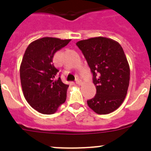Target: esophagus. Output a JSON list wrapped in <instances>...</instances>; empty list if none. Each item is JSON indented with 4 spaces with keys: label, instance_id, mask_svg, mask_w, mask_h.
<instances>
[{
    "label": "esophagus",
    "instance_id": "esophagus-1",
    "mask_svg": "<svg viewBox=\"0 0 151 151\" xmlns=\"http://www.w3.org/2000/svg\"><path fill=\"white\" fill-rule=\"evenodd\" d=\"M76 83L77 84V85H81V83H82V81H81V79L78 78H77L76 79Z\"/></svg>",
    "mask_w": 151,
    "mask_h": 151
}]
</instances>
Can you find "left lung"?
Here are the masks:
<instances>
[{
	"mask_svg": "<svg viewBox=\"0 0 151 151\" xmlns=\"http://www.w3.org/2000/svg\"><path fill=\"white\" fill-rule=\"evenodd\" d=\"M93 76L96 94L87 101L97 114H108L119 107L127 94L130 69L121 45L110 38L97 37L78 41Z\"/></svg>",
	"mask_w": 151,
	"mask_h": 151,
	"instance_id": "8db88e82",
	"label": "left lung"
}]
</instances>
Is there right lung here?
<instances>
[{
	"label": "right lung",
	"mask_w": 151,
	"mask_h": 151,
	"mask_svg": "<svg viewBox=\"0 0 151 151\" xmlns=\"http://www.w3.org/2000/svg\"><path fill=\"white\" fill-rule=\"evenodd\" d=\"M69 41L45 37L32 42L25 51L19 70L21 85L27 102L39 113L53 114L66 101L69 85L60 77L57 78L59 69L53 57Z\"/></svg>",
	"instance_id": "1"
}]
</instances>
